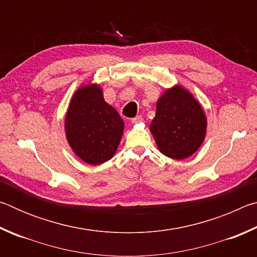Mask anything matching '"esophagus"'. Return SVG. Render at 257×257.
Here are the masks:
<instances>
[{"label":"esophagus","mask_w":257,"mask_h":257,"mask_svg":"<svg viewBox=\"0 0 257 257\" xmlns=\"http://www.w3.org/2000/svg\"><path fill=\"white\" fill-rule=\"evenodd\" d=\"M142 121H143V116L137 115V116H135V118L132 119V123H138V122H142Z\"/></svg>","instance_id":"esophagus-1"}]
</instances>
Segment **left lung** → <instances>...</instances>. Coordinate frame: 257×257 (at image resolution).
<instances>
[{"mask_svg": "<svg viewBox=\"0 0 257 257\" xmlns=\"http://www.w3.org/2000/svg\"><path fill=\"white\" fill-rule=\"evenodd\" d=\"M207 120L201 104L180 85L168 88L156 103L150 129L162 154L175 160L189 158L205 139Z\"/></svg>", "mask_w": 257, "mask_h": 257, "instance_id": "8db88e82", "label": "left lung"}]
</instances>
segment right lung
Segmentation results:
<instances>
[{
    "label": "right lung",
    "mask_w": 257,
    "mask_h": 257,
    "mask_svg": "<svg viewBox=\"0 0 257 257\" xmlns=\"http://www.w3.org/2000/svg\"><path fill=\"white\" fill-rule=\"evenodd\" d=\"M124 122L114 107L104 101L97 84L79 87L73 94L64 120L69 145L90 165L111 160L123 134Z\"/></svg>",
    "instance_id": "1"
}]
</instances>
